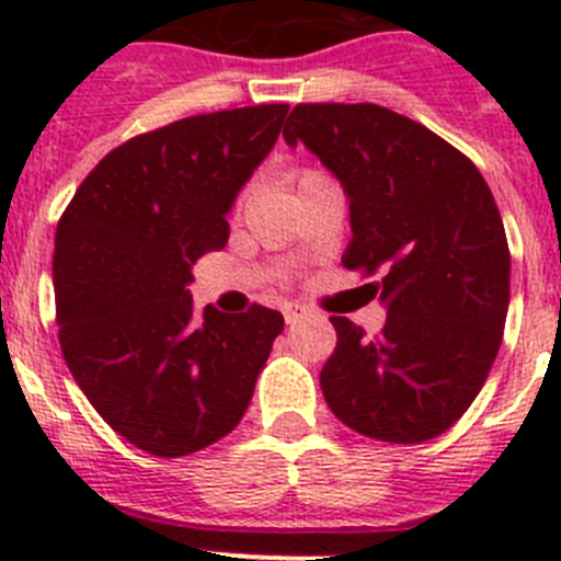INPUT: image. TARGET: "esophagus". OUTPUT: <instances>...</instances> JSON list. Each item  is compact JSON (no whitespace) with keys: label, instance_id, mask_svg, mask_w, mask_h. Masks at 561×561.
<instances>
[{"label":"esophagus","instance_id":"esophagus-1","mask_svg":"<svg viewBox=\"0 0 561 561\" xmlns=\"http://www.w3.org/2000/svg\"><path fill=\"white\" fill-rule=\"evenodd\" d=\"M304 317H306V306H297V304H286V306H284V320H286V325L300 323Z\"/></svg>","mask_w":561,"mask_h":561}]
</instances>
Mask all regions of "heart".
<instances>
[{
  "instance_id": "1",
  "label": "heart",
  "mask_w": 561,
  "mask_h": 561,
  "mask_svg": "<svg viewBox=\"0 0 561 561\" xmlns=\"http://www.w3.org/2000/svg\"><path fill=\"white\" fill-rule=\"evenodd\" d=\"M314 173H323V171H317V168H304V171H297V185H300L304 180H309V176H314ZM241 205H244V193L238 196L236 210H241Z\"/></svg>"
}]
</instances>
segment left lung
<instances>
[{"label":"left lung","instance_id":"1","mask_svg":"<svg viewBox=\"0 0 561 561\" xmlns=\"http://www.w3.org/2000/svg\"><path fill=\"white\" fill-rule=\"evenodd\" d=\"M351 199L342 264L388 309L376 336L331 317L336 348L320 370L345 427L421 444L469 410L503 342L512 252L483 173L427 126L376 103H297L284 126Z\"/></svg>","mask_w":561,"mask_h":561}]
</instances>
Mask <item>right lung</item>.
<instances>
[{
  "label": "right lung",
  "mask_w": 561,
  "mask_h": 561,
  "mask_svg": "<svg viewBox=\"0 0 561 561\" xmlns=\"http://www.w3.org/2000/svg\"><path fill=\"white\" fill-rule=\"evenodd\" d=\"M286 103L225 108L108 151L61 213L53 255L67 368L114 433L157 458L199 453L244 415L280 311H196L187 284L275 146Z\"/></svg>",
  "instance_id": "obj_1"
}]
</instances>
